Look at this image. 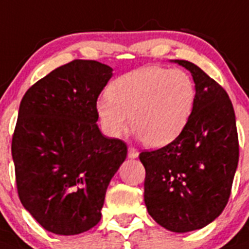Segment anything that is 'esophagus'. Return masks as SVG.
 <instances>
[{"label": "esophagus", "mask_w": 249, "mask_h": 249, "mask_svg": "<svg viewBox=\"0 0 249 249\" xmlns=\"http://www.w3.org/2000/svg\"><path fill=\"white\" fill-rule=\"evenodd\" d=\"M127 155H129V158H131V159H135V158H138V155H139V151H138L137 148L130 146L129 150H127Z\"/></svg>", "instance_id": "obj_1"}]
</instances>
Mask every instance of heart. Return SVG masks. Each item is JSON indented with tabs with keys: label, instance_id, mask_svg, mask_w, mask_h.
<instances>
[{
	"label": "heart",
	"instance_id": "obj_1",
	"mask_svg": "<svg viewBox=\"0 0 249 249\" xmlns=\"http://www.w3.org/2000/svg\"><path fill=\"white\" fill-rule=\"evenodd\" d=\"M196 98V85L185 71L145 66L118 77L98 100L96 111L109 137H120L131 123L146 145L160 148L184 130Z\"/></svg>",
	"mask_w": 249,
	"mask_h": 249
}]
</instances>
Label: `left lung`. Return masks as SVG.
Wrapping results in <instances>:
<instances>
[{
    "label": "left lung",
    "mask_w": 249,
    "mask_h": 249,
    "mask_svg": "<svg viewBox=\"0 0 249 249\" xmlns=\"http://www.w3.org/2000/svg\"><path fill=\"white\" fill-rule=\"evenodd\" d=\"M196 84L194 109L177 139L139 159L145 168L144 202L168 231L190 232L209 224L228 203L239 159L232 101L222 86L193 62L177 60Z\"/></svg>",
    "instance_id": "1"
}]
</instances>
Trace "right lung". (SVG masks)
I'll return each instance as SVG.
<instances>
[{
    "label": "right lung",
    "instance_id": "obj_1",
    "mask_svg": "<svg viewBox=\"0 0 249 249\" xmlns=\"http://www.w3.org/2000/svg\"><path fill=\"white\" fill-rule=\"evenodd\" d=\"M111 75L107 65L73 60L21 100L11 145L17 193L55 234H79L100 222L107 185L126 158V144L96 124L98 98Z\"/></svg>",
    "mask_w": 249,
    "mask_h": 249
}]
</instances>
